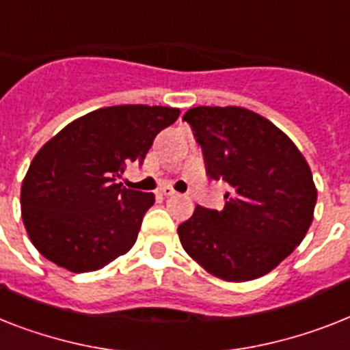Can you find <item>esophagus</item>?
I'll list each match as a JSON object with an SVG mask.
<instances>
[{
  "mask_svg": "<svg viewBox=\"0 0 350 350\" xmlns=\"http://www.w3.org/2000/svg\"><path fill=\"white\" fill-rule=\"evenodd\" d=\"M158 194L165 196V198H170V196H176V190L170 189V187H161V189L158 190Z\"/></svg>",
  "mask_w": 350,
  "mask_h": 350,
  "instance_id": "obj_1",
  "label": "esophagus"
}]
</instances>
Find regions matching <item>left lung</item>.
Returning a JSON list of instances; mask_svg holds the SVG:
<instances>
[{
	"mask_svg": "<svg viewBox=\"0 0 350 350\" xmlns=\"http://www.w3.org/2000/svg\"><path fill=\"white\" fill-rule=\"evenodd\" d=\"M183 120L203 149L206 174L224 181V208L198 204L178 226L181 246L208 273L244 282L288 257L313 221V174L293 142L244 107H192Z\"/></svg>",
	"mask_w": 350,
	"mask_h": 350,
	"instance_id": "left-lung-1",
	"label": "left lung"
}]
</instances>
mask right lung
<instances>
[{"label":"right lung","instance_id":"1","mask_svg":"<svg viewBox=\"0 0 350 350\" xmlns=\"http://www.w3.org/2000/svg\"><path fill=\"white\" fill-rule=\"evenodd\" d=\"M178 116L176 107H104L41 147L23 180L21 215L42 257L86 273L133 248L154 194L118 180L127 165L144 163L156 135Z\"/></svg>","mask_w":350,"mask_h":350}]
</instances>
